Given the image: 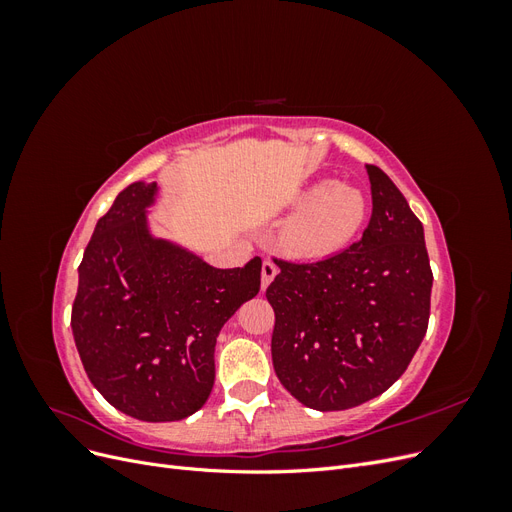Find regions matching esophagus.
Segmentation results:
<instances>
[{"mask_svg":"<svg viewBox=\"0 0 512 512\" xmlns=\"http://www.w3.org/2000/svg\"><path fill=\"white\" fill-rule=\"evenodd\" d=\"M262 290H267V286L275 280V275H277V267H275V262H271V260H265L262 262Z\"/></svg>","mask_w":512,"mask_h":512,"instance_id":"1","label":"esophagus"}]
</instances>
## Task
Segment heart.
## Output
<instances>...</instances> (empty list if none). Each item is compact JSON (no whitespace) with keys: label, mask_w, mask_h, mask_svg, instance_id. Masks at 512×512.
<instances>
[{"label":"heart","mask_w":512,"mask_h":512,"mask_svg":"<svg viewBox=\"0 0 512 512\" xmlns=\"http://www.w3.org/2000/svg\"><path fill=\"white\" fill-rule=\"evenodd\" d=\"M292 215L282 232L286 252L294 258H329L361 235L369 220V198L352 183H337L331 177L318 179L303 188Z\"/></svg>","instance_id":"heart-1"}]
</instances>
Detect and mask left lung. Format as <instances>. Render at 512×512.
Segmentation results:
<instances>
[{"instance_id": "1", "label": "left lung", "mask_w": 512, "mask_h": 512, "mask_svg": "<svg viewBox=\"0 0 512 512\" xmlns=\"http://www.w3.org/2000/svg\"><path fill=\"white\" fill-rule=\"evenodd\" d=\"M371 220L361 241L318 262L275 260L271 356L284 389L320 412L382 395L429 322L433 275L421 220L389 175L365 164Z\"/></svg>"}]
</instances>
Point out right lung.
Listing matches in <instances>:
<instances>
[{"mask_svg": "<svg viewBox=\"0 0 512 512\" xmlns=\"http://www.w3.org/2000/svg\"><path fill=\"white\" fill-rule=\"evenodd\" d=\"M158 183L134 181L98 220L72 305V335L91 384L119 412L181 421L205 406L215 339L260 290L262 260L215 269L177 241L156 237L149 207Z\"/></svg>", "mask_w": 512, "mask_h": 512, "instance_id": "right-lung-1", "label": "right lung"}]
</instances>
